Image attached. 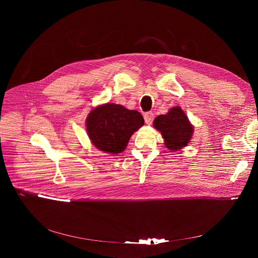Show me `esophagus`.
<instances>
[{
    "label": "esophagus",
    "instance_id": "obj_1",
    "mask_svg": "<svg viewBox=\"0 0 258 258\" xmlns=\"http://www.w3.org/2000/svg\"><path fill=\"white\" fill-rule=\"evenodd\" d=\"M144 119H145V122H146L147 124H151L152 121H153V119H154V114H153L152 112H147V113H145V115H144Z\"/></svg>",
    "mask_w": 258,
    "mask_h": 258
}]
</instances>
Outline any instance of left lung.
<instances>
[{
    "label": "left lung",
    "instance_id": "left-lung-1",
    "mask_svg": "<svg viewBox=\"0 0 258 258\" xmlns=\"http://www.w3.org/2000/svg\"><path fill=\"white\" fill-rule=\"evenodd\" d=\"M153 126L161 133L166 148L172 151L186 147L190 143L194 132L188 116L177 106L171 108L166 114L157 116L154 119Z\"/></svg>",
    "mask_w": 258,
    "mask_h": 258
}]
</instances>
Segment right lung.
Wrapping results in <instances>:
<instances>
[{
	"mask_svg": "<svg viewBox=\"0 0 258 258\" xmlns=\"http://www.w3.org/2000/svg\"><path fill=\"white\" fill-rule=\"evenodd\" d=\"M144 124V118L137 110L106 103L89 113L86 126L92 144L100 151L118 154L124 151L132 135Z\"/></svg>",
	"mask_w": 258,
	"mask_h": 258,
	"instance_id": "add662e5",
	"label": "right lung"
}]
</instances>
